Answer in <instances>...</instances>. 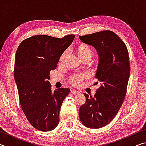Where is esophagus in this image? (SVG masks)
Instances as JSON below:
<instances>
[{
	"mask_svg": "<svg viewBox=\"0 0 146 146\" xmlns=\"http://www.w3.org/2000/svg\"><path fill=\"white\" fill-rule=\"evenodd\" d=\"M71 93H73V94H77L79 93V91H76V90H71Z\"/></svg>",
	"mask_w": 146,
	"mask_h": 146,
	"instance_id": "esophagus-1",
	"label": "esophagus"
}]
</instances>
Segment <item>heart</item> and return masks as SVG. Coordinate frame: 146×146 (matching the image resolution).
<instances>
[{"label": "heart", "instance_id": "1", "mask_svg": "<svg viewBox=\"0 0 146 146\" xmlns=\"http://www.w3.org/2000/svg\"><path fill=\"white\" fill-rule=\"evenodd\" d=\"M76 53L78 56V57L80 59L84 58L86 57H91L92 56V50L90 48V46L86 45L85 44H78L76 48ZM66 53H62V55L60 57V62H62L64 60V59L66 57ZM86 78V75H76L73 76L70 78V82L74 86H79L81 84V82Z\"/></svg>", "mask_w": 146, "mask_h": 146}]
</instances>
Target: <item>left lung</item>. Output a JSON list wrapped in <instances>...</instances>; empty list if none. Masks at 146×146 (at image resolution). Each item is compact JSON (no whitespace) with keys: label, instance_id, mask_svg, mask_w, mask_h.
I'll list each match as a JSON object with an SVG mask.
<instances>
[{"label":"left lung","instance_id":"left-lung-1","mask_svg":"<svg viewBox=\"0 0 146 146\" xmlns=\"http://www.w3.org/2000/svg\"><path fill=\"white\" fill-rule=\"evenodd\" d=\"M79 38L97 51L95 78L100 82L94 97L84 93L86 100L79 109V117L86 127L98 129L112 121L125 98L130 74L128 51L119 36L111 31L79 36Z\"/></svg>","mask_w":146,"mask_h":146}]
</instances>
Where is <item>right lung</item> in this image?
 I'll list each match as a JSON object with an SVG mask.
<instances>
[{
	"instance_id": "1",
	"label": "right lung",
	"mask_w": 146,
	"mask_h": 146,
	"mask_svg": "<svg viewBox=\"0 0 146 146\" xmlns=\"http://www.w3.org/2000/svg\"><path fill=\"white\" fill-rule=\"evenodd\" d=\"M75 38L35 35L20 44L15 60L14 77L20 103L27 119L41 131H50L59 123V112L70 90L51 91L49 72L55 70L60 56Z\"/></svg>"
}]
</instances>
